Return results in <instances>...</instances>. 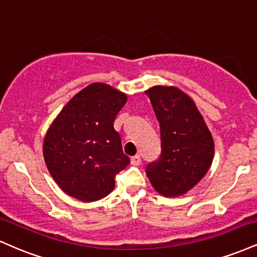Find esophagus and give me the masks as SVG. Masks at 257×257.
Masks as SVG:
<instances>
[{
    "mask_svg": "<svg viewBox=\"0 0 257 257\" xmlns=\"http://www.w3.org/2000/svg\"><path fill=\"white\" fill-rule=\"evenodd\" d=\"M131 163L133 164V166H135V167L140 166V163H141V158H140V156L137 155V156H134V157H132V159H131Z\"/></svg>",
    "mask_w": 257,
    "mask_h": 257,
    "instance_id": "34e87169",
    "label": "esophagus"
}]
</instances>
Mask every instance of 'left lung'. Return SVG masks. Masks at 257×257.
<instances>
[{"label": "left lung", "instance_id": "left-lung-1", "mask_svg": "<svg viewBox=\"0 0 257 257\" xmlns=\"http://www.w3.org/2000/svg\"><path fill=\"white\" fill-rule=\"evenodd\" d=\"M161 129V156L146 167L159 194L179 197L204 178L214 159L213 135L191 96L174 85L145 90Z\"/></svg>", "mask_w": 257, "mask_h": 257}]
</instances>
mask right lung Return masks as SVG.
<instances>
[{"instance_id": "obj_1", "label": "right lung", "mask_w": 257, "mask_h": 257, "mask_svg": "<svg viewBox=\"0 0 257 257\" xmlns=\"http://www.w3.org/2000/svg\"><path fill=\"white\" fill-rule=\"evenodd\" d=\"M126 99L111 85L91 83L52 122L43 140V157L52 178L66 194L88 203L112 192L114 176L131 162L113 128Z\"/></svg>"}]
</instances>
